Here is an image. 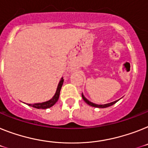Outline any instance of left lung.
<instances>
[{"mask_svg":"<svg viewBox=\"0 0 148 148\" xmlns=\"http://www.w3.org/2000/svg\"><path fill=\"white\" fill-rule=\"evenodd\" d=\"M82 98H83V99L84 100V101H85L86 103H87L89 105H90V106H92V107H95V108H108V107H110V106H111V105H114V104H115L116 101H118V100H117V101H113V102L108 103V104H106V105H96V104H94V103L91 102V101H89V100H87V99L84 97V95H83V94H82Z\"/></svg>","mask_w":148,"mask_h":148,"instance_id":"left-lung-1","label":"left lung"}]
</instances>
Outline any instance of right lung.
Wrapping results in <instances>:
<instances>
[{"instance_id":"1","label":"right lung","mask_w":148,"mask_h":148,"mask_svg":"<svg viewBox=\"0 0 148 148\" xmlns=\"http://www.w3.org/2000/svg\"><path fill=\"white\" fill-rule=\"evenodd\" d=\"M63 82H64V80H63V78H62L60 82H59V85H58V87H57V90L56 92L55 95L53 96V99H51L50 100L45 101V102L37 103V104H33V105H32V104H28V105L38 109H47L53 106V105L56 103V101H58V99H59V94H60V90L62 86Z\"/></svg>"}]
</instances>
